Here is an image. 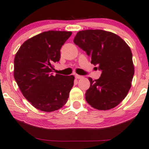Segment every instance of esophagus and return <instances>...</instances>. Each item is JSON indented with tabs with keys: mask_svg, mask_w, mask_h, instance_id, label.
<instances>
[{
	"mask_svg": "<svg viewBox=\"0 0 149 149\" xmlns=\"http://www.w3.org/2000/svg\"><path fill=\"white\" fill-rule=\"evenodd\" d=\"M75 77L76 79H81V78H83V76L82 75H77V74H75Z\"/></svg>",
	"mask_w": 149,
	"mask_h": 149,
	"instance_id": "1",
	"label": "esophagus"
}]
</instances>
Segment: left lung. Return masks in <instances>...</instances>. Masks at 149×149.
<instances>
[{
  "label": "left lung",
  "instance_id": "left-lung-1",
  "mask_svg": "<svg viewBox=\"0 0 149 149\" xmlns=\"http://www.w3.org/2000/svg\"><path fill=\"white\" fill-rule=\"evenodd\" d=\"M74 42L102 71L98 79L88 78L91 85L86 91V101L98 110L116 107L132 86L134 66L130 48L118 35L103 30L78 32Z\"/></svg>",
  "mask_w": 149,
  "mask_h": 149
}]
</instances>
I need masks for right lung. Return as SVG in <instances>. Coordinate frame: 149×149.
<instances>
[{
    "mask_svg": "<svg viewBox=\"0 0 149 149\" xmlns=\"http://www.w3.org/2000/svg\"><path fill=\"white\" fill-rule=\"evenodd\" d=\"M72 32L49 31L21 45L14 58V79L24 97L40 111L51 112L65 105L74 76L52 74L53 64Z\"/></svg>",
    "mask_w": 149,
    "mask_h": 149,
    "instance_id": "right-lung-1",
    "label": "right lung"
}]
</instances>
